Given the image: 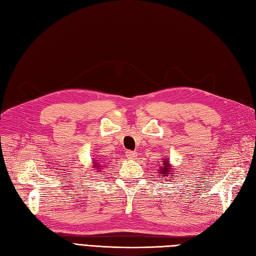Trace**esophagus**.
Masks as SVG:
<instances>
[{"mask_svg":"<svg viewBox=\"0 0 256 256\" xmlns=\"http://www.w3.org/2000/svg\"><path fill=\"white\" fill-rule=\"evenodd\" d=\"M136 156H138L136 152H134V150H127L126 152V157L128 158V160H136Z\"/></svg>","mask_w":256,"mask_h":256,"instance_id":"1","label":"esophagus"}]
</instances>
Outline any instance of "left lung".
I'll list each match as a JSON object with an SVG mask.
<instances>
[{
    "instance_id": "1",
    "label": "left lung",
    "mask_w": 256,
    "mask_h": 256,
    "mask_svg": "<svg viewBox=\"0 0 256 256\" xmlns=\"http://www.w3.org/2000/svg\"><path fill=\"white\" fill-rule=\"evenodd\" d=\"M170 167H169V162L168 160H164V164H162V167L160 168V174H164V176H172L174 174H171V171H170ZM172 180V178H171Z\"/></svg>"
}]
</instances>
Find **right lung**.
<instances>
[{"label":"right lung","mask_w":256,"mask_h":256,"mask_svg":"<svg viewBox=\"0 0 256 256\" xmlns=\"http://www.w3.org/2000/svg\"><path fill=\"white\" fill-rule=\"evenodd\" d=\"M94 164H96V162H94ZM94 166H96V164H94ZM98 169L100 170V169H101V167H98Z\"/></svg>","instance_id":"obj_1"}]
</instances>
